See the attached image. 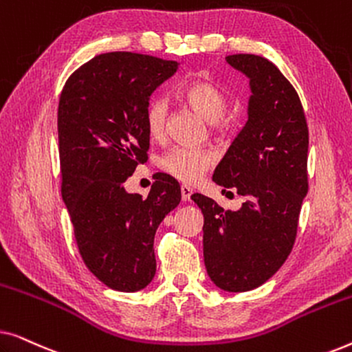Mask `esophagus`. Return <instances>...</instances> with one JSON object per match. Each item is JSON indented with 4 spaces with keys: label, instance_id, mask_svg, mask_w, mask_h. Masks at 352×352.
<instances>
[{
    "label": "esophagus",
    "instance_id": "esophagus-1",
    "mask_svg": "<svg viewBox=\"0 0 352 352\" xmlns=\"http://www.w3.org/2000/svg\"><path fill=\"white\" fill-rule=\"evenodd\" d=\"M192 187H189V186H186V184H182L181 186V195H182V200L184 201H189L190 200V195H192Z\"/></svg>",
    "mask_w": 352,
    "mask_h": 352
}]
</instances>
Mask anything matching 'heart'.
Returning <instances> with one entry per match:
<instances>
[{"instance_id": "obj_1", "label": "heart", "mask_w": 352, "mask_h": 352, "mask_svg": "<svg viewBox=\"0 0 352 352\" xmlns=\"http://www.w3.org/2000/svg\"><path fill=\"white\" fill-rule=\"evenodd\" d=\"M179 98L189 104L195 112L210 122L214 133L228 134L234 126L232 117L226 113L228 110V96L216 86L213 81L195 78L186 83L179 91ZM146 128L152 139H162L166 134L168 124V102L163 98H153L146 107ZM216 157L206 148L173 147L163 153L158 166L166 175L182 182H195L205 171L214 165Z\"/></svg>"}]
</instances>
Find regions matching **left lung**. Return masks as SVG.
<instances>
[{"instance_id":"8db88e82","label":"left lung","mask_w":352,"mask_h":352,"mask_svg":"<svg viewBox=\"0 0 352 352\" xmlns=\"http://www.w3.org/2000/svg\"><path fill=\"white\" fill-rule=\"evenodd\" d=\"M228 64L250 78L248 122L216 166L213 181L243 197L239 211L194 194L204 213V259L226 292L253 290L276 274L296 240L307 194L309 131L296 89L272 62L232 54Z\"/></svg>"}]
</instances>
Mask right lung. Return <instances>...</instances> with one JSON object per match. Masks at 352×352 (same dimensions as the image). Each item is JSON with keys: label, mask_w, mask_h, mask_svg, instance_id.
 Returning a JSON list of instances; mask_svg holds the SVG:
<instances>
[{"label": "right lung", "mask_w": 352, "mask_h": 352, "mask_svg": "<svg viewBox=\"0 0 352 352\" xmlns=\"http://www.w3.org/2000/svg\"><path fill=\"white\" fill-rule=\"evenodd\" d=\"M176 60L117 51L93 57L65 81L57 109L62 199L86 267L117 292H138L155 276L153 237L181 201L165 173L147 199L123 182L147 162L146 107Z\"/></svg>", "instance_id": "1"}]
</instances>
